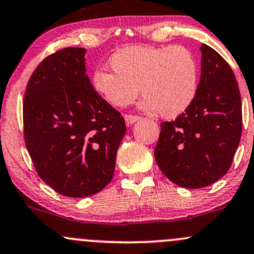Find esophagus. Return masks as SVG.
Instances as JSON below:
<instances>
[{
  "instance_id": "obj_1",
  "label": "esophagus",
  "mask_w": 254,
  "mask_h": 254,
  "mask_svg": "<svg viewBox=\"0 0 254 254\" xmlns=\"http://www.w3.org/2000/svg\"><path fill=\"white\" fill-rule=\"evenodd\" d=\"M124 119L125 122H127V124H134L135 122H137L138 119H140V117L138 116H131V114H125L124 116Z\"/></svg>"
}]
</instances>
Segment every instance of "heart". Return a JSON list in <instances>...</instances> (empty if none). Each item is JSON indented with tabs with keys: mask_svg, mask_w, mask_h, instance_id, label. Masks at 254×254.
<instances>
[{
	"mask_svg": "<svg viewBox=\"0 0 254 254\" xmlns=\"http://www.w3.org/2000/svg\"><path fill=\"white\" fill-rule=\"evenodd\" d=\"M109 64L113 71L101 68L93 71L92 86L111 105H131L141 87L146 96L141 108L176 118L196 100L198 63L193 53L180 45L125 46L111 56Z\"/></svg>",
	"mask_w": 254,
	"mask_h": 254,
	"instance_id": "1",
	"label": "heart"
}]
</instances>
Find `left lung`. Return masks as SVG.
<instances>
[{
	"mask_svg": "<svg viewBox=\"0 0 254 254\" xmlns=\"http://www.w3.org/2000/svg\"><path fill=\"white\" fill-rule=\"evenodd\" d=\"M196 100L174 122H163L154 158L170 181L186 189L212 185L230 169L242 131V107L233 69L201 46Z\"/></svg>",
	"mask_w": 254,
	"mask_h": 254,
	"instance_id": "obj_1",
	"label": "left lung"
}]
</instances>
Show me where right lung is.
I'll use <instances>...</instances> for the list:
<instances>
[{
  "label": "right lung",
  "mask_w": 254,
  "mask_h": 254,
  "mask_svg": "<svg viewBox=\"0 0 254 254\" xmlns=\"http://www.w3.org/2000/svg\"><path fill=\"white\" fill-rule=\"evenodd\" d=\"M85 52L66 47L31 74L23 101L24 140L40 178L66 197H87L113 178L124 118L93 89Z\"/></svg>",
  "instance_id": "obj_1"
}]
</instances>
